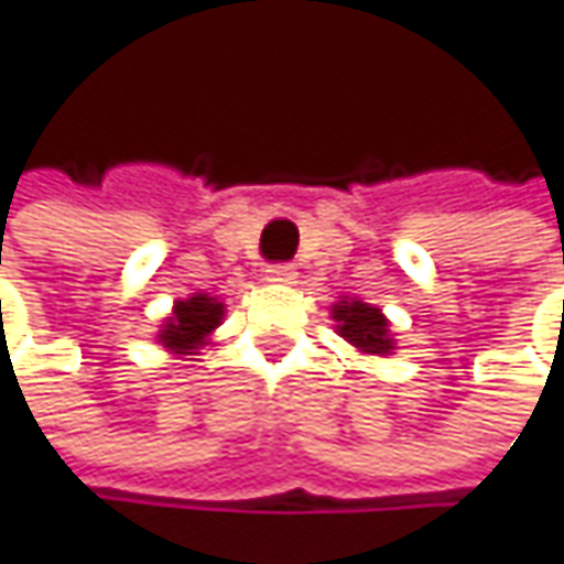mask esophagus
Segmentation results:
<instances>
[{"instance_id": "34e87169", "label": "esophagus", "mask_w": 564, "mask_h": 564, "mask_svg": "<svg viewBox=\"0 0 564 564\" xmlns=\"http://www.w3.org/2000/svg\"><path fill=\"white\" fill-rule=\"evenodd\" d=\"M264 278L271 283H293L296 281V268H293V264H271V268L264 271Z\"/></svg>"}]
</instances>
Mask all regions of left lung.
Returning a JSON list of instances; mask_svg holds the SVG:
<instances>
[{
	"instance_id": "left-lung-1",
	"label": "left lung",
	"mask_w": 564,
	"mask_h": 564,
	"mask_svg": "<svg viewBox=\"0 0 564 564\" xmlns=\"http://www.w3.org/2000/svg\"><path fill=\"white\" fill-rule=\"evenodd\" d=\"M332 318H335V332L360 354H367V357L395 354V338L389 332V318L382 315L380 306L354 300V296H341L332 306Z\"/></svg>"
}]
</instances>
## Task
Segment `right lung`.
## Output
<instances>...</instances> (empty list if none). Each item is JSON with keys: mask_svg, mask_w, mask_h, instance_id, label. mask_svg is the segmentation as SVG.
Wrapping results in <instances>:
<instances>
[{"mask_svg": "<svg viewBox=\"0 0 564 564\" xmlns=\"http://www.w3.org/2000/svg\"><path fill=\"white\" fill-rule=\"evenodd\" d=\"M226 303H219L210 293H191L187 300H175L172 313L155 332V345L169 354H200L214 345V332L223 325Z\"/></svg>", "mask_w": 564, "mask_h": 564, "instance_id": "right-lung-1", "label": "right lung"}]
</instances>
